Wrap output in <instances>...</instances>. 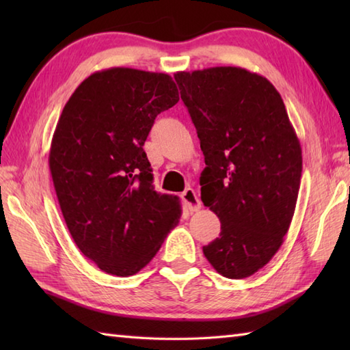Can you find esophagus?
<instances>
[{"label":"esophagus","instance_id":"obj_1","mask_svg":"<svg viewBox=\"0 0 350 350\" xmlns=\"http://www.w3.org/2000/svg\"><path fill=\"white\" fill-rule=\"evenodd\" d=\"M180 197L183 200L185 207H187L189 212H197V211H200V207H202V202H200V198L197 197L196 191L192 188L185 189Z\"/></svg>","mask_w":350,"mask_h":350}]
</instances>
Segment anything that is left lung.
I'll list each match as a JSON object with an SVG mask.
<instances>
[{
	"label": "left lung",
	"instance_id": "8db88e82",
	"mask_svg": "<svg viewBox=\"0 0 350 350\" xmlns=\"http://www.w3.org/2000/svg\"><path fill=\"white\" fill-rule=\"evenodd\" d=\"M206 168L202 202L221 233L203 247L215 271L242 280L269 263L298 200L302 150L280 93L262 75L221 66L177 72Z\"/></svg>",
	"mask_w": 350,
	"mask_h": 350
}]
</instances>
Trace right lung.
I'll return each mask as SVG.
<instances>
[{
  "instance_id": "1",
  "label": "right lung",
  "mask_w": 350,
  "mask_h": 350,
  "mask_svg": "<svg viewBox=\"0 0 350 350\" xmlns=\"http://www.w3.org/2000/svg\"><path fill=\"white\" fill-rule=\"evenodd\" d=\"M179 102L167 73L111 68L84 79L63 108L49 170L77 247L103 272L129 277L150 262L182 215L153 187L144 143Z\"/></svg>"
}]
</instances>
